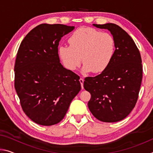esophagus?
I'll list each match as a JSON object with an SVG mask.
<instances>
[{
    "instance_id": "1",
    "label": "esophagus",
    "mask_w": 153,
    "mask_h": 153,
    "mask_svg": "<svg viewBox=\"0 0 153 153\" xmlns=\"http://www.w3.org/2000/svg\"><path fill=\"white\" fill-rule=\"evenodd\" d=\"M84 79H83V78H80L79 79V82H80V84H81L82 89L84 88Z\"/></svg>"
}]
</instances>
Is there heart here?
<instances>
[{
	"label": "heart",
	"mask_w": 153,
	"mask_h": 153,
	"mask_svg": "<svg viewBox=\"0 0 153 153\" xmlns=\"http://www.w3.org/2000/svg\"><path fill=\"white\" fill-rule=\"evenodd\" d=\"M69 45H61L58 55L64 66L75 70L84 62V73H102L112 62L115 53V40L108 32L92 27H80L69 36Z\"/></svg>",
	"instance_id": "obj_1"
}]
</instances>
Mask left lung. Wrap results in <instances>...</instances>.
Here are the masks:
<instances>
[{"instance_id":"obj_1","label":"left lung","mask_w":153,"mask_h":153,"mask_svg":"<svg viewBox=\"0 0 153 153\" xmlns=\"http://www.w3.org/2000/svg\"><path fill=\"white\" fill-rule=\"evenodd\" d=\"M93 25L110 31L116 48L105 71L84 79V89L91 94L88 106L97 120L117 122L130 113L138 100L142 79L140 53L130 36L119 25L111 23Z\"/></svg>"}]
</instances>
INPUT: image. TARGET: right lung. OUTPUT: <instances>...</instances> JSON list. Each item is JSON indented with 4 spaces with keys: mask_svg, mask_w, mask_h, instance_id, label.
I'll return each instance as SVG.
<instances>
[{
    "mask_svg": "<svg viewBox=\"0 0 153 153\" xmlns=\"http://www.w3.org/2000/svg\"><path fill=\"white\" fill-rule=\"evenodd\" d=\"M74 26L38 25L25 36L15 63V88L24 112L33 122L53 126L65 115L81 90L79 76L64 68L59 41Z\"/></svg>",
    "mask_w": 153,
    "mask_h": 153,
    "instance_id": "obj_1",
    "label": "right lung"
}]
</instances>
